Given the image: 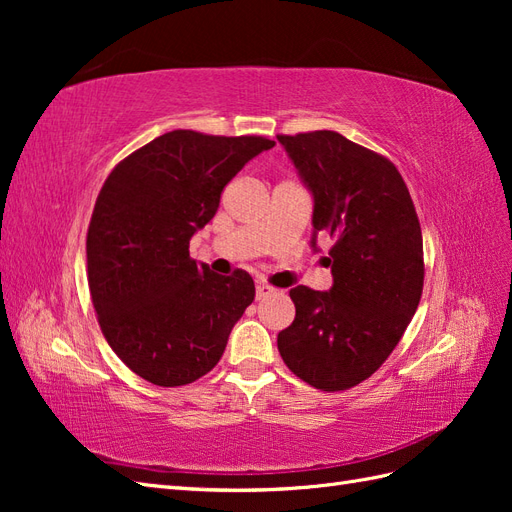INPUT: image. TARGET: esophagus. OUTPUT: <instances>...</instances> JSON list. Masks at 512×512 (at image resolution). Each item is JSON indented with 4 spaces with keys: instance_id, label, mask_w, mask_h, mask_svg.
<instances>
[{
    "instance_id": "1",
    "label": "esophagus",
    "mask_w": 512,
    "mask_h": 512,
    "mask_svg": "<svg viewBox=\"0 0 512 512\" xmlns=\"http://www.w3.org/2000/svg\"><path fill=\"white\" fill-rule=\"evenodd\" d=\"M275 292V288L273 286H269V284H262V282H258L256 284V299L260 301V299H267V297H271V294Z\"/></svg>"
}]
</instances>
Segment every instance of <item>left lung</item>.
Returning a JSON list of instances; mask_svg holds the SVG:
<instances>
[{"label": "left lung", "instance_id": "8db88e82", "mask_svg": "<svg viewBox=\"0 0 512 512\" xmlns=\"http://www.w3.org/2000/svg\"><path fill=\"white\" fill-rule=\"evenodd\" d=\"M314 198L312 250L333 237V286L290 290L294 320L277 335L292 374L320 391H346L389 359L423 292V235L393 162L346 136H277Z\"/></svg>", "mask_w": 512, "mask_h": 512}]
</instances>
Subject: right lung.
<instances>
[{
  "mask_svg": "<svg viewBox=\"0 0 512 512\" xmlns=\"http://www.w3.org/2000/svg\"><path fill=\"white\" fill-rule=\"evenodd\" d=\"M273 145L173 130L104 181L87 230L91 301L108 346L147 382L183 386L205 376L254 301L250 273L198 265L190 239L218 211L224 185Z\"/></svg>",
  "mask_w": 512,
  "mask_h": 512,
  "instance_id": "add662e5",
  "label": "right lung"
}]
</instances>
